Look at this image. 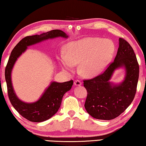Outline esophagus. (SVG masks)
Returning a JSON list of instances; mask_svg holds the SVG:
<instances>
[{"label":"esophagus","mask_w":146,"mask_h":146,"mask_svg":"<svg viewBox=\"0 0 146 146\" xmlns=\"http://www.w3.org/2000/svg\"><path fill=\"white\" fill-rule=\"evenodd\" d=\"M74 86H82V82L79 80H75L74 82Z\"/></svg>","instance_id":"esophagus-1"}]
</instances>
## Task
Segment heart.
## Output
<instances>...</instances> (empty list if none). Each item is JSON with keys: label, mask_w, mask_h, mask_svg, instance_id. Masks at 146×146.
<instances>
[{"label": "heart", "mask_w": 146, "mask_h": 146, "mask_svg": "<svg viewBox=\"0 0 146 146\" xmlns=\"http://www.w3.org/2000/svg\"><path fill=\"white\" fill-rule=\"evenodd\" d=\"M115 45L110 40L85 38L67 44L65 54L60 55L62 68L72 71L74 65L80 64L81 74L94 77L104 70L113 54Z\"/></svg>", "instance_id": "heart-1"}]
</instances>
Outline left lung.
<instances>
[{"mask_svg": "<svg viewBox=\"0 0 146 146\" xmlns=\"http://www.w3.org/2000/svg\"><path fill=\"white\" fill-rule=\"evenodd\" d=\"M125 71L124 79L111 82L114 72ZM139 77V65L134 50L124 39L119 38V48L113 62L102 74L84 81L87 91L85 108L92 117L111 120L118 117L131 104L135 96Z\"/></svg>", "mask_w": 146, "mask_h": 146, "instance_id": "8db88e82", "label": "left lung"}]
</instances>
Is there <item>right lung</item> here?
<instances>
[{
  "label": "right lung",
  "mask_w": 146,
  "mask_h": 146,
  "mask_svg": "<svg viewBox=\"0 0 146 146\" xmlns=\"http://www.w3.org/2000/svg\"><path fill=\"white\" fill-rule=\"evenodd\" d=\"M59 37L68 38V36L60 30H53L40 35L27 36L15 46L8 59L5 69V79L9 99L15 110L30 121L42 122L54 115L59 110L64 95L71 89L73 81L62 83L52 81L36 101L25 102L19 99L13 89L12 82L13 68L17 59L27 50L28 47Z\"/></svg>",
  "instance_id": "obj_1"
}]
</instances>
